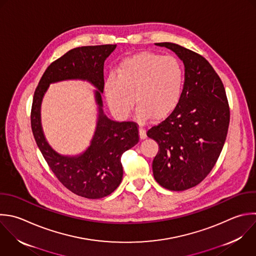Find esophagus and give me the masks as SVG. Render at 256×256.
Masks as SVG:
<instances>
[{
	"label": "esophagus",
	"mask_w": 256,
	"mask_h": 256,
	"mask_svg": "<svg viewBox=\"0 0 256 256\" xmlns=\"http://www.w3.org/2000/svg\"><path fill=\"white\" fill-rule=\"evenodd\" d=\"M139 135H140V139H145L146 138V130L143 126L139 127Z\"/></svg>",
	"instance_id": "1"
}]
</instances>
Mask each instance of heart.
Returning <instances> with one entry per match:
<instances>
[{
	"instance_id": "heart-1",
	"label": "heart",
	"mask_w": 256,
	"mask_h": 256,
	"mask_svg": "<svg viewBox=\"0 0 256 256\" xmlns=\"http://www.w3.org/2000/svg\"><path fill=\"white\" fill-rule=\"evenodd\" d=\"M184 80V68L176 58L144 52L118 65L116 75L105 80L104 94L111 111L121 119L130 115L135 99L142 118L161 120L177 107Z\"/></svg>"
}]
</instances>
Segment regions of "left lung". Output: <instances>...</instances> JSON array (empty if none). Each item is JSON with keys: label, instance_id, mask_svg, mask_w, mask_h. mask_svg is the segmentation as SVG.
Listing matches in <instances>:
<instances>
[{"label": "left lung", "instance_id": "8db88e82", "mask_svg": "<svg viewBox=\"0 0 256 256\" xmlns=\"http://www.w3.org/2000/svg\"><path fill=\"white\" fill-rule=\"evenodd\" d=\"M156 45L183 61L185 82L175 110L147 131L159 146L153 175L162 187L183 191L199 184L214 167L227 136L230 110L223 83L204 57L177 44Z\"/></svg>", "mask_w": 256, "mask_h": 256}]
</instances>
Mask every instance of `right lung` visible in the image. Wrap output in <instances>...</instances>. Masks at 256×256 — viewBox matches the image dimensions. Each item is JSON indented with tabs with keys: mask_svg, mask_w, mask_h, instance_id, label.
Here are the masks:
<instances>
[{
	"mask_svg": "<svg viewBox=\"0 0 256 256\" xmlns=\"http://www.w3.org/2000/svg\"><path fill=\"white\" fill-rule=\"evenodd\" d=\"M115 48L116 45H99L70 50L48 66L33 97L31 127L42 155L67 189L89 199L105 197L119 186L123 177L121 156L139 141L137 123L115 122L103 114L104 62ZM68 78L88 80L98 89L96 94L100 105L98 129L90 147L76 158L62 156L50 147L40 119L42 98L48 84Z\"/></svg>",
	"mask_w": 256,
	"mask_h": 256,
	"instance_id": "add662e5",
	"label": "right lung"
}]
</instances>
